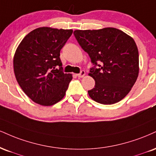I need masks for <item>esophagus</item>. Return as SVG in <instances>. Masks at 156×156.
<instances>
[{
	"label": "esophagus",
	"mask_w": 156,
	"mask_h": 156,
	"mask_svg": "<svg viewBox=\"0 0 156 156\" xmlns=\"http://www.w3.org/2000/svg\"><path fill=\"white\" fill-rule=\"evenodd\" d=\"M86 75V72L84 70H81L80 71V73L79 74H77V76L78 77V78H83V77L85 76Z\"/></svg>",
	"instance_id": "34e87169"
}]
</instances>
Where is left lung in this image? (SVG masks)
Returning <instances> with one entry per match:
<instances>
[{
  "label": "left lung",
  "instance_id": "8db88e82",
  "mask_svg": "<svg viewBox=\"0 0 156 156\" xmlns=\"http://www.w3.org/2000/svg\"><path fill=\"white\" fill-rule=\"evenodd\" d=\"M77 41L94 65L89 76L95 80L89 97L103 105L119 102L128 94L139 75V52L134 39L114 27L77 30Z\"/></svg>",
  "mask_w": 156,
  "mask_h": 156
}]
</instances>
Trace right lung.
<instances>
[{
	"label": "right lung",
	"mask_w": 156,
	"mask_h": 156,
	"mask_svg": "<svg viewBox=\"0 0 156 156\" xmlns=\"http://www.w3.org/2000/svg\"><path fill=\"white\" fill-rule=\"evenodd\" d=\"M72 33L73 30L39 27L28 33L16 48L13 61L15 77L37 104L53 105L65 97L73 76L63 73L59 56Z\"/></svg>",
	"instance_id": "right-lung-1"
}]
</instances>
